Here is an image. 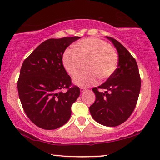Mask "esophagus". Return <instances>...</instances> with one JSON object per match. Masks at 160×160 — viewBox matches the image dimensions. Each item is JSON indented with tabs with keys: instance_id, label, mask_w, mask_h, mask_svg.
<instances>
[{
	"instance_id": "1",
	"label": "esophagus",
	"mask_w": 160,
	"mask_h": 160,
	"mask_svg": "<svg viewBox=\"0 0 160 160\" xmlns=\"http://www.w3.org/2000/svg\"><path fill=\"white\" fill-rule=\"evenodd\" d=\"M86 90H87V89L85 88H80V92H85Z\"/></svg>"
}]
</instances>
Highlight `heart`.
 Here are the masks:
<instances>
[{
    "mask_svg": "<svg viewBox=\"0 0 160 160\" xmlns=\"http://www.w3.org/2000/svg\"><path fill=\"white\" fill-rule=\"evenodd\" d=\"M62 63L72 77L86 63L87 71L77 75L73 82L78 86L88 87L96 84L97 78L105 80L114 74L118 66V56L109 43L89 38L77 43L75 50L68 48L65 51Z\"/></svg>",
    "mask_w": 160,
    "mask_h": 160,
    "instance_id": "obj_1",
    "label": "heart"
}]
</instances>
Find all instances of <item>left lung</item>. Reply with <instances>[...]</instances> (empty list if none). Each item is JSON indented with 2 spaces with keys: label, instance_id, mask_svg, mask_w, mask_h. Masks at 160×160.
I'll return each mask as SVG.
<instances>
[{
  "label": "left lung",
  "instance_id": "8db88e82",
  "mask_svg": "<svg viewBox=\"0 0 160 160\" xmlns=\"http://www.w3.org/2000/svg\"><path fill=\"white\" fill-rule=\"evenodd\" d=\"M118 53V66L112 77L98 88H94L96 99L90 107L92 118L102 125L117 126L132 114L140 91V79L137 62L129 51L112 37H107ZM104 89V93L98 89Z\"/></svg>",
  "mask_w": 160,
  "mask_h": 160
}]
</instances>
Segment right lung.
Here are the masks:
<instances>
[{"mask_svg": "<svg viewBox=\"0 0 160 160\" xmlns=\"http://www.w3.org/2000/svg\"><path fill=\"white\" fill-rule=\"evenodd\" d=\"M80 38L46 40L22 65L18 80L19 97L27 116L39 128L56 129L70 118L71 106L80 90L72 84L62 58L66 48Z\"/></svg>", "mask_w": 160, "mask_h": 160, "instance_id": "obj_1", "label": "right lung"}]
</instances>
